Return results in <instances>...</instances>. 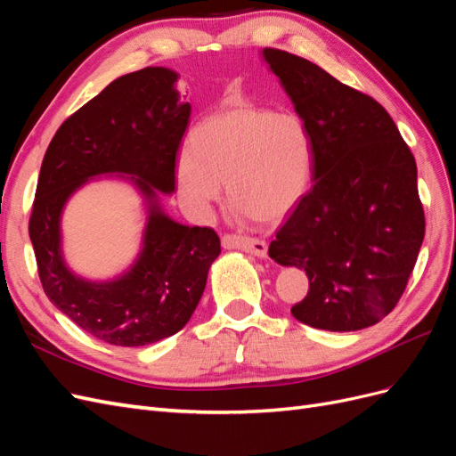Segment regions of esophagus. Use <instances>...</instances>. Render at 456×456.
Returning a JSON list of instances; mask_svg holds the SVG:
<instances>
[{"label":"esophagus","mask_w":456,"mask_h":456,"mask_svg":"<svg viewBox=\"0 0 456 456\" xmlns=\"http://www.w3.org/2000/svg\"><path fill=\"white\" fill-rule=\"evenodd\" d=\"M223 245L226 249H243L247 253H253L255 256H266L268 255V245L258 238L249 236H240V233H224Z\"/></svg>","instance_id":"1"}]
</instances>
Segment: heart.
I'll return each instance as SVG.
<instances>
[{
	"instance_id": "b5f03b06",
	"label": "heart",
	"mask_w": 456,
	"mask_h": 456,
	"mask_svg": "<svg viewBox=\"0 0 456 456\" xmlns=\"http://www.w3.org/2000/svg\"><path fill=\"white\" fill-rule=\"evenodd\" d=\"M191 151L176 163L183 196L200 209L220 198L255 223H278L305 196L312 173L310 134L295 114L233 102L201 119Z\"/></svg>"
}]
</instances>
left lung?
<instances>
[{"mask_svg": "<svg viewBox=\"0 0 456 456\" xmlns=\"http://www.w3.org/2000/svg\"><path fill=\"white\" fill-rule=\"evenodd\" d=\"M312 141V188L268 255L310 280L291 308L325 330L379 323L402 298L424 240L415 156L372 96L281 49L262 51Z\"/></svg>", "mask_w": 456, "mask_h": 456, "instance_id": "obj_1", "label": "left lung"}]
</instances>
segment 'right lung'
Here are the masks:
<instances>
[{
  "mask_svg": "<svg viewBox=\"0 0 456 456\" xmlns=\"http://www.w3.org/2000/svg\"><path fill=\"white\" fill-rule=\"evenodd\" d=\"M176 74L142 68L112 81L68 118L44 156L28 223L39 281L62 314L116 346H144L181 330L203 295L220 255L209 226H184L154 203L156 190H175L176 154L191 108L178 101ZM102 172L134 174L152 201L143 255L110 284L76 279L60 256V211L71 191Z\"/></svg>",
  "mask_w": 456,
  "mask_h": 456,
  "instance_id": "right-lung-1",
  "label": "right lung"
}]
</instances>
